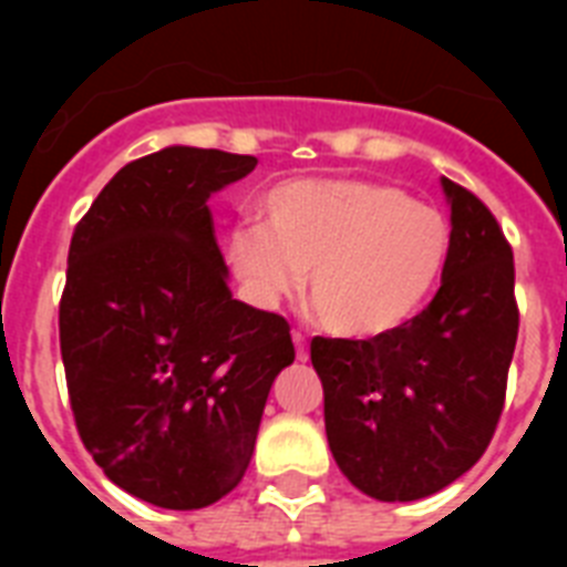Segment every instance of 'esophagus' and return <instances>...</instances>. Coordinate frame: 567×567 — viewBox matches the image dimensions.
<instances>
[{
  "label": "esophagus",
  "instance_id": "esophagus-1",
  "mask_svg": "<svg viewBox=\"0 0 567 567\" xmlns=\"http://www.w3.org/2000/svg\"><path fill=\"white\" fill-rule=\"evenodd\" d=\"M292 340H295V352H298V360H300V363H307V360H309V349H307V340H303V334L295 332Z\"/></svg>",
  "mask_w": 567,
  "mask_h": 567
}]
</instances>
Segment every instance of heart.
Wrapping results in <instances>:
<instances>
[{"instance_id":"b5f03b06","label":"heart","mask_w":567,"mask_h":567,"mask_svg":"<svg viewBox=\"0 0 567 567\" xmlns=\"http://www.w3.org/2000/svg\"><path fill=\"white\" fill-rule=\"evenodd\" d=\"M267 224H238L227 238L235 275L260 307L307 298L334 338L378 340L403 329L432 300L452 252L440 209L400 187L363 178H292L260 198Z\"/></svg>"}]
</instances>
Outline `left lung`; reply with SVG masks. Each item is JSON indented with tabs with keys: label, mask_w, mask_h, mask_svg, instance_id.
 Wrapping results in <instances>:
<instances>
[{
	"label": "left lung",
	"mask_w": 567,
	"mask_h": 567,
	"mask_svg": "<svg viewBox=\"0 0 567 567\" xmlns=\"http://www.w3.org/2000/svg\"><path fill=\"white\" fill-rule=\"evenodd\" d=\"M440 184L452 252L432 303L389 338L312 340L334 463L380 503L432 497L483 457L517 346L508 240L477 195Z\"/></svg>",
	"instance_id": "obj_1"
}]
</instances>
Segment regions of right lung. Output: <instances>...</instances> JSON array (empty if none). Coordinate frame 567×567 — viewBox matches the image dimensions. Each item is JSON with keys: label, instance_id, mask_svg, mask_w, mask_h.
<instances>
[{"label": "right lung", "instance_id": "obj_1", "mask_svg": "<svg viewBox=\"0 0 567 567\" xmlns=\"http://www.w3.org/2000/svg\"><path fill=\"white\" fill-rule=\"evenodd\" d=\"M255 155L173 144L110 178L79 221L59 307L82 443L133 497L207 508L255 452L289 323L229 292L207 202Z\"/></svg>", "mask_w": 567, "mask_h": 567}]
</instances>
